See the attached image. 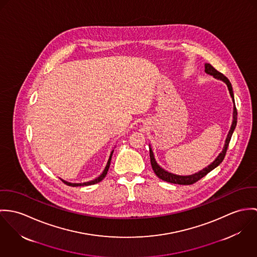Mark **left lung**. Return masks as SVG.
<instances>
[{
    "mask_svg": "<svg viewBox=\"0 0 257 257\" xmlns=\"http://www.w3.org/2000/svg\"><path fill=\"white\" fill-rule=\"evenodd\" d=\"M205 72L211 76H213L214 78L218 79V80H221L223 81L224 83H226V85L228 86V91H229V94L232 98V101L234 103V98H233V92H232V87H231V84L229 83V81L228 80L227 77H225L222 73L218 72L212 65L210 64H205ZM236 120H237V111H236V108H235V105H233V113H232V123H231V126H230V129L228 131V136H227V139H226V142H225V146H224V149L222 151V153H220V155L216 158V160L211 164L209 165L207 168L203 169L202 171H198L194 174H191V175H177V174H173L171 172L169 171H165L164 169H162L158 163L156 162L155 160V157H154V153L152 151V148L150 146V159H151V165H152V168H153V171L156 173V175L161 178L162 180L164 181H167V182H170V183H174V184H180V185H190V184H193L195 183L196 181H198L199 179H201L202 177H204L206 174H208L211 171H213L214 169H216L225 159V156H226V153H227V150H228V144L230 141V138H231V135L233 133V130L236 126Z\"/></svg>",
    "mask_w": 257,
    "mask_h": 257,
    "instance_id": "obj_1",
    "label": "left lung"
}]
</instances>
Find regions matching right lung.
Wrapping results in <instances>:
<instances>
[{
	"label": "right lung",
	"instance_id": "add662e5",
	"mask_svg": "<svg viewBox=\"0 0 257 257\" xmlns=\"http://www.w3.org/2000/svg\"><path fill=\"white\" fill-rule=\"evenodd\" d=\"M113 152H114V150H112V152H111V154H110V156H109V159H108V162H107V165H106V167H105V169H104V171H102V173L98 176V177H96L95 179H93V180H90V181H87V182H84V183H71V182H68V181H65V180H63V179H61L64 183H66L67 185H69V186H74V187H76V186H86V185H91V184H95V183H98L99 181H101L105 176H106V174H107V171H108V169H109V166H110V162H111V157H112V154H113Z\"/></svg>",
	"mask_w": 257,
	"mask_h": 257
}]
</instances>
